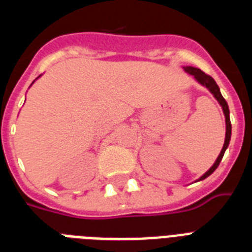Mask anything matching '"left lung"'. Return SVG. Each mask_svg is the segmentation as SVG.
<instances>
[{
	"label": "left lung",
	"mask_w": 252,
	"mask_h": 252,
	"mask_svg": "<svg viewBox=\"0 0 252 252\" xmlns=\"http://www.w3.org/2000/svg\"><path fill=\"white\" fill-rule=\"evenodd\" d=\"M184 72L187 73V74H189V76H193V78H195L197 82H199L201 86L207 87L208 90H209V93H211L213 96H215V99L219 102V104L221 106V108H222V112L223 115H225V124H226V132H225V142H223V146L222 149H221V152H220L219 157H217V159L215 161V163L212 165V167L208 170L207 172H204L203 175L200 176L199 179L196 180V182H200V180H204L205 178H208V176L211 175V174H213L215 172V170L217 167H219L220 162H221V159H222L223 154H225V152H226L227 146H229V142H230V138H231V123H230V111H229V106H227L226 100L223 99L222 94H221V91H220V87L219 85L216 84V81L212 78L211 76H208V74H205L204 72H201L199 68H195V66H183Z\"/></svg>",
	"instance_id": "left-lung-1"
}]
</instances>
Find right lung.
<instances>
[{
    "label": "right lung",
    "mask_w": 252,
    "mask_h": 252,
    "mask_svg": "<svg viewBox=\"0 0 252 252\" xmlns=\"http://www.w3.org/2000/svg\"><path fill=\"white\" fill-rule=\"evenodd\" d=\"M39 77H41V76H39ZM39 77H37V78H39ZM37 78H36V80H37ZM36 80H35V81H36ZM35 81H33V82H35ZM33 82H32V84H33ZM32 84H31V85H32Z\"/></svg>",
    "instance_id": "add662e5"
}]
</instances>
